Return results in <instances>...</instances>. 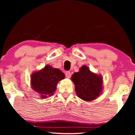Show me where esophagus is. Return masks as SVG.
<instances>
[{
  "label": "esophagus",
  "mask_w": 135,
  "mask_h": 135,
  "mask_svg": "<svg viewBox=\"0 0 135 135\" xmlns=\"http://www.w3.org/2000/svg\"><path fill=\"white\" fill-rule=\"evenodd\" d=\"M65 75H66V77H67V78H70L71 76V74L69 71H66Z\"/></svg>",
  "instance_id": "1"
}]
</instances>
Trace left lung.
<instances>
[{"label":"left lung","instance_id":"left-lung-1","mask_svg":"<svg viewBox=\"0 0 135 135\" xmlns=\"http://www.w3.org/2000/svg\"><path fill=\"white\" fill-rule=\"evenodd\" d=\"M77 95L85 101H92L99 95L102 90V77L90 72L86 66L72 75Z\"/></svg>","mask_w":135,"mask_h":135}]
</instances>
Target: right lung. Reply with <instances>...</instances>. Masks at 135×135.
Wrapping results in <instances>:
<instances>
[{"label":"right lung","mask_w":135,"mask_h":135,"mask_svg":"<svg viewBox=\"0 0 135 135\" xmlns=\"http://www.w3.org/2000/svg\"><path fill=\"white\" fill-rule=\"evenodd\" d=\"M64 77V74L60 69L47 65L44 69L32 74L31 77L32 87L34 91L42 95V98L50 97L56 90L58 82Z\"/></svg>","instance_id":"obj_1"}]
</instances>
